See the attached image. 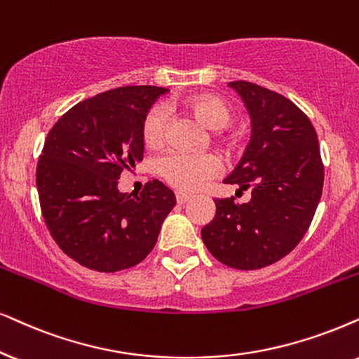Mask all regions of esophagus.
Returning a JSON list of instances; mask_svg holds the SVG:
<instances>
[{"instance_id": "1", "label": "esophagus", "mask_w": 359, "mask_h": 359, "mask_svg": "<svg viewBox=\"0 0 359 359\" xmlns=\"http://www.w3.org/2000/svg\"><path fill=\"white\" fill-rule=\"evenodd\" d=\"M190 197H192V195L187 194V192H182V190H179V192H175L177 203H180V205H182V203H185L187 201H190Z\"/></svg>"}]
</instances>
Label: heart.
<instances>
[{
    "instance_id": "obj_1",
    "label": "heart",
    "mask_w": 359,
    "mask_h": 359,
    "mask_svg": "<svg viewBox=\"0 0 359 359\" xmlns=\"http://www.w3.org/2000/svg\"><path fill=\"white\" fill-rule=\"evenodd\" d=\"M185 106L212 129H224L233 119L232 107L222 97L212 96V94L189 97ZM167 121H169V114L162 104H154L146 112L140 134L149 149L161 147L165 142ZM157 170L172 187L198 190L222 170V161L210 152L197 154L182 151V149H172L158 158Z\"/></svg>"
}]
</instances>
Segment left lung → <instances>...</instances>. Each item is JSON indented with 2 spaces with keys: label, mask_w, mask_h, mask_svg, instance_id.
<instances>
[{
  "label": "left lung",
  "mask_w": 359,
  "mask_h": 359,
  "mask_svg": "<svg viewBox=\"0 0 359 359\" xmlns=\"http://www.w3.org/2000/svg\"><path fill=\"white\" fill-rule=\"evenodd\" d=\"M229 86L248 109L252 137L224 182L250 189L252 198H217L202 240L230 269L257 270L288 255L306 233L323 190V162L315 127L300 107L247 81Z\"/></svg>",
  "instance_id": "left-lung-1"
}]
</instances>
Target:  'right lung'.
<instances>
[{
    "label": "right lung",
    "mask_w": 359,
    "mask_h": 359,
    "mask_svg": "<svg viewBox=\"0 0 359 359\" xmlns=\"http://www.w3.org/2000/svg\"><path fill=\"white\" fill-rule=\"evenodd\" d=\"M165 88L126 86L76 104L49 130L36 169L41 212L62 252L86 269L121 271L152 252L175 195L158 180L137 197L122 170L144 157L142 119Z\"/></svg>",
    "instance_id": "obj_1"
}]
</instances>
